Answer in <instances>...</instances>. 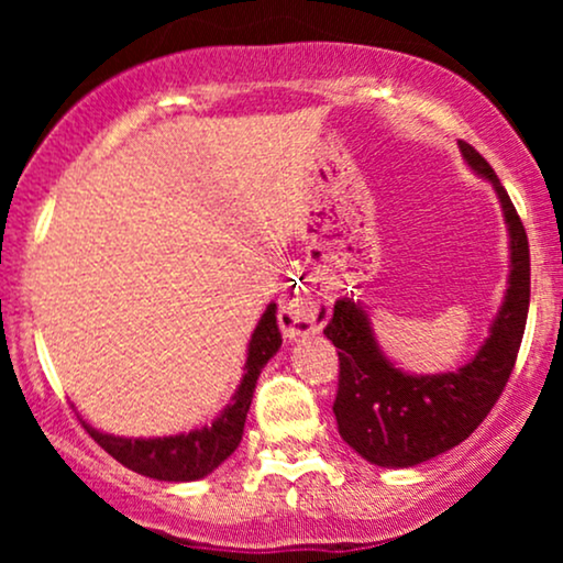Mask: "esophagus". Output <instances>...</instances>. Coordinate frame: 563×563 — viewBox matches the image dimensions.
Here are the masks:
<instances>
[{
  "instance_id": "esophagus-1",
  "label": "esophagus",
  "mask_w": 563,
  "mask_h": 563,
  "mask_svg": "<svg viewBox=\"0 0 563 563\" xmlns=\"http://www.w3.org/2000/svg\"><path fill=\"white\" fill-rule=\"evenodd\" d=\"M280 325L283 331L290 335H301V333H312L322 325V318H318L312 307L307 301H290L280 309Z\"/></svg>"
}]
</instances>
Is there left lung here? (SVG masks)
<instances>
[{
	"instance_id": "1",
	"label": "left lung",
	"mask_w": 563,
	"mask_h": 563,
	"mask_svg": "<svg viewBox=\"0 0 563 563\" xmlns=\"http://www.w3.org/2000/svg\"><path fill=\"white\" fill-rule=\"evenodd\" d=\"M463 158L489 179L500 198L510 238L506 299L479 352L457 371L410 376L380 352L371 318L354 299H339L325 335L339 349V394L333 412L339 434L365 461L410 468L461 444L476 431L506 389L529 312V243L525 224L493 166L468 142Z\"/></svg>"
}]
</instances>
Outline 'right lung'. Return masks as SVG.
<instances>
[{
  "instance_id": "obj_1",
  "label": "right lung",
  "mask_w": 563,
  "mask_h": 563,
  "mask_svg": "<svg viewBox=\"0 0 563 563\" xmlns=\"http://www.w3.org/2000/svg\"><path fill=\"white\" fill-rule=\"evenodd\" d=\"M277 307L269 303L267 312L262 314L260 325L251 333L249 357H245L243 378L238 386L232 402L217 416V421L203 429L190 431V434L177 437H156V439H132L102 434L84 423L89 437L100 444L108 455H113L121 466L137 471L142 476H151L158 482H196L209 476L217 466L238 450L243 439L245 416H249L251 397H254L256 380H260L262 367L275 357L280 349V328H277Z\"/></svg>"
}]
</instances>
